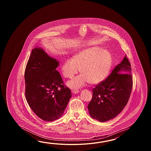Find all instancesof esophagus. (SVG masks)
<instances>
[{
    "label": "esophagus",
    "instance_id": "obj_1",
    "mask_svg": "<svg viewBox=\"0 0 151 151\" xmlns=\"http://www.w3.org/2000/svg\"><path fill=\"white\" fill-rule=\"evenodd\" d=\"M72 92L74 93V94H77V93H78L79 92V90H73V91H72Z\"/></svg>",
    "mask_w": 151,
    "mask_h": 151
}]
</instances>
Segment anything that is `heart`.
I'll return each instance as SVG.
<instances>
[{
    "label": "heart",
    "mask_w": 151,
    "mask_h": 151,
    "mask_svg": "<svg viewBox=\"0 0 151 151\" xmlns=\"http://www.w3.org/2000/svg\"><path fill=\"white\" fill-rule=\"evenodd\" d=\"M111 66L112 58L109 52L92 47L78 52L71 59H66L61 65V71L65 78H72L79 68L81 74L67 83L71 89L77 90L87 82L93 85L101 83L108 76Z\"/></svg>",
    "instance_id": "obj_1"
}]
</instances>
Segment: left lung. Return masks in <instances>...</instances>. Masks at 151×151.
Instances as JSON below:
<instances>
[{"label":"left lung","mask_w":151,"mask_h":151,"mask_svg":"<svg viewBox=\"0 0 151 151\" xmlns=\"http://www.w3.org/2000/svg\"><path fill=\"white\" fill-rule=\"evenodd\" d=\"M132 87L131 66L125 55L109 76L92 90L87 106L91 118L100 122L115 118L127 104Z\"/></svg>","instance_id":"8db88e82"}]
</instances>
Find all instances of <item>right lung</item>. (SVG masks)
<instances>
[{
	"label": "right lung",
	"mask_w": 151,
	"mask_h": 151,
	"mask_svg": "<svg viewBox=\"0 0 151 151\" xmlns=\"http://www.w3.org/2000/svg\"><path fill=\"white\" fill-rule=\"evenodd\" d=\"M59 65L42 48L35 47L26 67V99L35 114L45 121L59 119L72 96L56 70Z\"/></svg>",
	"instance_id": "1"
}]
</instances>
